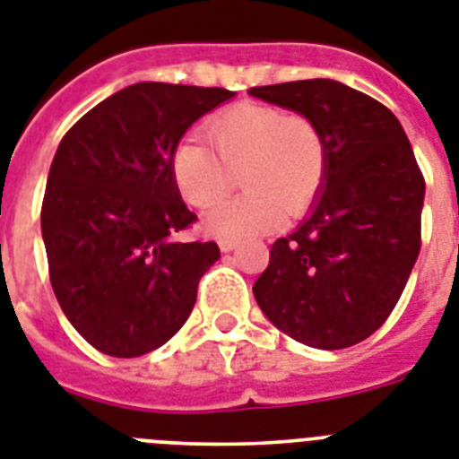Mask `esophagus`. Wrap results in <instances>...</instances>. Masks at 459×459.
Masks as SVG:
<instances>
[{
  "label": "esophagus",
  "mask_w": 459,
  "mask_h": 459,
  "mask_svg": "<svg viewBox=\"0 0 459 459\" xmlns=\"http://www.w3.org/2000/svg\"><path fill=\"white\" fill-rule=\"evenodd\" d=\"M237 248V241H232V238H221V251L222 253H230Z\"/></svg>",
  "instance_id": "34e87169"
}]
</instances>
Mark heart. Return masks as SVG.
<instances>
[{
	"mask_svg": "<svg viewBox=\"0 0 459 459\" xmlns=\"http://www.w3.org/2000/svg\"><path fill=\"white\" fill-rule=\"evenodd\" d=\"M216 152L195 138L173 152L170 170L187 204L208 208L238 185L246 189L208 215V232L244 238L270 232L281 215H300L312 206L328 176L331 150L324 128L307 115H289L264 102H238L206 124Z\"/></svg>",
	"mask_w": 459,
	"mask_h": 459,
	"instance_id": "1",
	"label": "heart"
}]
</instances>
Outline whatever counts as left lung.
Listing matches in <instances>:
<instances>
[{"mask_svg":"<svg viewBox=\"0 0 459 459\" xmlns=\"http://www.w3.org/2000/svg\"><path fill=\"white\" fill-rule=\"evenodd\" d=\"M248 93L312 117L331 150L312 213L272 244L253 295L298 342L351 347L387 321L418 260L422 170L392 109L361 91L302 79Z\"/></svg>","mask_w":459,"mask_h":459,"instance_id":"8db88e82","label":"left lung"}]
</instances>
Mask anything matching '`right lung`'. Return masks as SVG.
<instances>
[{
    "instance_id": "obj_1",
    "label": "right lung",
    "mask_w": 459,
    "mask_h": 459,
    "mask_svg": "<svg viewBox=\"0 0 459 459\" xmlns=\"http://www.w3.org/2000/svg\"><path fill=\"white\" fill-rule=\"evenodd\" d=\"M234 93L140 82L63 135L41 202V237L60 309L109 357H143L187 321L215 241H180L196 215L173 180L192 124Z\"/></svg>"
}]
</instances>
